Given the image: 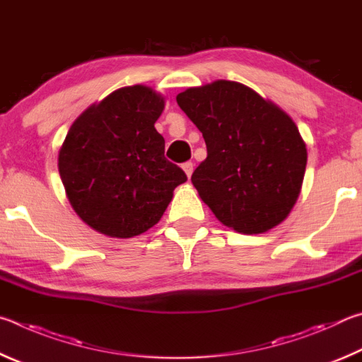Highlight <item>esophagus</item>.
I'll return each instance as SVG.
<instances>
[{
    "label": "esophagus",
    "instance_id": "1",
    "mask_svg": "<svg viewBox=\"0 0 362 362\" xmlns=\"http://www.w3.org/2000/svg\"><path fill=\"white\" fill-rule=\"evenodd\" d=\"M182 170H185V173L187 175V177H191L192 171H194V163H192V162H186V163H182Z\"/></svg>",
    "mask_w": 362,
    "mask_h": 362
}]
</instances>
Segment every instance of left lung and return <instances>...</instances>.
<instances>
[{
	"label": "left lung",
	"mask_w": 362,
	"mask_h": 362,
	"mask_svg": "<svg viewBox=\"0 0 362 362\" xmlns=\"http://www.w3.org/2000/svg\"><path fill=\"white\" fill-rule=\"evenodd\" d=\"M176 101L206 143L208 156L191 181L214 216L248 235L283 223L307 167V146L294 120L233 81L191 87Z\"/></svg>",
	"instance_id": "1"
}]
</instances>
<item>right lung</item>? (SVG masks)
<instances>
[{
  "mask_svg": "<svg viewBox=\"0 0 362 362\" xmlns=\"http://www.w3.org/2000/svg\"><path fill=\"white\" fill-rule=\"evenodd\" d=\"M165 107L146 86L122 87L88 106L69 127L59 173L76 214L107 237L130 238L160 221L176 186L187 181L165 158L156 120Z\"/></svg>",
  "mask_w": 362,
  "mask_h": 362,
  "instance_id": "1",
  "label": "right lung"
}]
</instances>
